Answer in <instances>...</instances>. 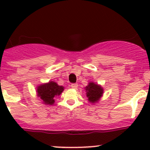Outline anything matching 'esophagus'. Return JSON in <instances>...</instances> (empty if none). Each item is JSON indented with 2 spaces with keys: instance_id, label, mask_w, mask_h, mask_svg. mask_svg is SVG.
I'll list each match as a JSON object with an SVG mask.
<instances>
[{
  "instance_id": "1",
  "label": "esophagus",
  "mask_w": 150,
  "mask_h": 150,
  "mask_svg": "<svg viewBox=\"0 0 150 150\" xmlns=\"http://www.w3.org/2000/svg\"><path fill=\"white\" fill-rule=\"evenodd\" d=\"M78 85L77 83H73V84L71 85V88L73 89H77L78 88Z\"/></svg>"
}]
</instances>
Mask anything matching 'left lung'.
I'll return each instance as SVG.
<instances>
[{"label": "left lung", "mask_w": 150, "mask_h": 150, "mask_svg": "<svg viewBox=\"0 0 150 150\" xmlns=\"http://www.w3.org/2000/svg\"><path fill=\"white\" fill-rule=\"evenodd\" d=\"M85 90L86 92V97L88 98V101L91 104L98 103L103 96L104 88L99 84H96L94 82L88 83V86L85 87Z\"/></svg>", "instance_id": "obj_1"}]
</instances>
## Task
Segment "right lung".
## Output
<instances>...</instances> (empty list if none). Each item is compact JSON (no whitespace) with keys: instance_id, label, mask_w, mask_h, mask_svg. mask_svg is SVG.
I'll list each match as a JSON object with an SVG mask.
<instances>
[{"instance_id":"right-lung-1","label":"right lung","mask_w":150,"mask_h":150,"mask_svg":"<svg viewBox=\"0 0 150 150\" xmlns=\"http://www.w3.org/2000/svg\"><path fill=\"white\" fill-rule=\"evenodd\" d=\"M64 87L59 86L54 81L38 85L36 87L38 97H40L43 104L46 105H53L55 102V97L59 96L64 91Z\"/></svg>"}]
</instances>
